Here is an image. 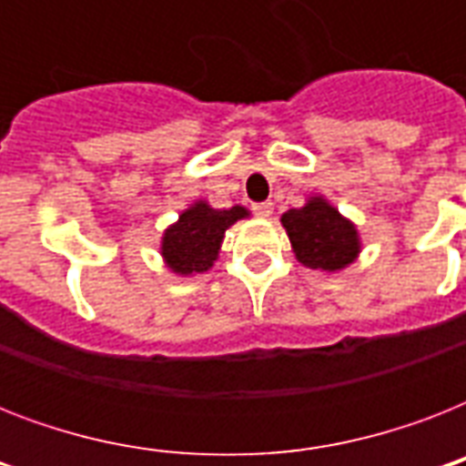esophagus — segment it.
Segmentation results:
<instances>
[{"instance_id": "34e87169", "label": "esophagus", "mask_w": 466, "mask_h": 466, "mask_svg": "<svg viewBox=\"0 0 466 466\" xmlns=\"http://www.w3.org/2000/svg\"><path fill=\"white\" fill-rule=\"evenodd\" d=\"M254 212L258 218H270L273 215V203H256Z\"/></svg>"}]
</instances>
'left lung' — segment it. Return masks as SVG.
Masks as SVG:
<instances>
[{
	"label": "left lung",
	"mask_w": 466,
	"mask_h": 466,
	"mask_svg": "<svg viewBox=\"0 0 466 466\" xmlns=\"http://www.w3.org/2000/svg\"><path fill=\"white\" fill-rule=\"evenodd\" d=\"M290 237L298 261L314 270H340L360 254V237L329 200L311 196L302 208H292L280 218Z\"/></svg>",
	"instance_id": "1"
}]
</instances>
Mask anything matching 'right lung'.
I'll list each match as a JSON object with an SVG mask.
<instances>
[{
  "label": "right lung",
  "instance_id": "add662e5",
  "mask_svg": "<svg viewBox=\"0 0 466 466\" xmlns=\"http://www.w3.org/2000/svg\"><path fill=\"white\" fill-rule=\"evenodd\" d=\"M248 210L234 205L229 210H215L205 200H198L178 215L174 225L161 237V256L176 276L205 273L218 261L225 232L247 218Z\"/></svg>",
  "mask_w": 466,
  "mask_h": 466
}]
</instances>
